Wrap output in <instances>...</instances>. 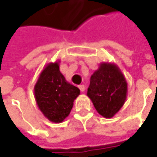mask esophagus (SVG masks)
<instances>
[{
    "label": "esophagus",
    "mask_w": 157,
    "mask_h": 157,
    "mask_svg": "<svg viewBox=\"0 0 157 157\" xmlns=\"http://www.w3.org/2000/svg\"><path fill=\"white\" fill-rule=\"evenodd\" d=\"M78 88H79V90H80L81 92H84V91L85 90V86H84V84H81V85H79Z\"/></svg>",
    "instance_id": "esophagus-1"
}]
</instances>
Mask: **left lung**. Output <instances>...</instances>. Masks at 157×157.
Wrapping results in <instances>:
<instances>
[{"label":"left lung","instance_id":"left-lung-1","mask_svg":"<svg viewBox=\"0 0 157 157\" xmlns=\"http://www.w3.org/2000/svg\"><path fill=\"white\" fill-rule=\"evenodd\" d=\"M128 94V84L115 63H101L90 77L87 95L100 115L112 117L123 107Z\"/></svg>","mask_w":157,"mask_h":157}]
</instances>
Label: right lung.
<instances>
[{
    "mask_svg": "<svg viewBox=\"0 0 157 157\" xmlns=\"http://www.w3.org/2000/svg\"><path fill=\"white\" fill-rule=\"evenodd\" d=\"M60 61L46 64L34 85V98L43 115L52 123L64 121L70 114L78 88L69 84L59 69Z\"/></svg>",
    "mask_w": 157,
    "mask_h": 157,
    "instance_id": "right-lung-1",
    "label": "right lung"
}]
</instances>
